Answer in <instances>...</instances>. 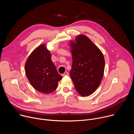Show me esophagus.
I'll return each instance as SVG.
<instances>
[{
	"instance_id": "1",
	"label": "esophagus",
	"mask_w": 134,
	"mask_h": 134,
	"mask_svg": "<svg viewBox=\"0 0 134 134\" xmlns=\"http://www.w3.org/2000/svg\"><path fill=\"white\" fill-rule=\"evenodd\" d=\"M66 75H68V71H66V72H65L63 74V76H66Z\"/></svg>"
}]
</instances>
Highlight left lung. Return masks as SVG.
<instances>
[{
	"label": "left lung",
	"mask_w": 134,
	"mask_h": 134,
	"mask_svg": "<svg viewBox=\"0 0 134 134\" xmlns=\"http://www.w3.org/2000/svg\"><path fill=\"white\" fill-rule=\"evenodd\" d=\"M72 64L70 76L78 93L88 97L101 84L104 75L105 60L100 49L89 38L79 34L69 43Z\"/></svg>",
	"instance_id": "1"
}]
</instances>
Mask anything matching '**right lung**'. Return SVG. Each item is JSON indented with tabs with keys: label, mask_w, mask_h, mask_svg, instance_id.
<instances>
[{
	"label": "right lung",
	"mask_w": 134,
	"mask_h": 134,
	"mask_svg": "<svg viewBox=\"0 0 134 134\" xmlns=\"http://www.w3.org/2000/svg\"><path fill=\"white\" fill-rule=\"evenodd\" d=\"M26 77L37 91L48 94L55 90L62 79L51 60V54L43 43L30 54L25 64Z\"/></svg>",
	"instance_id": "add662e5"
}]
</instances>
